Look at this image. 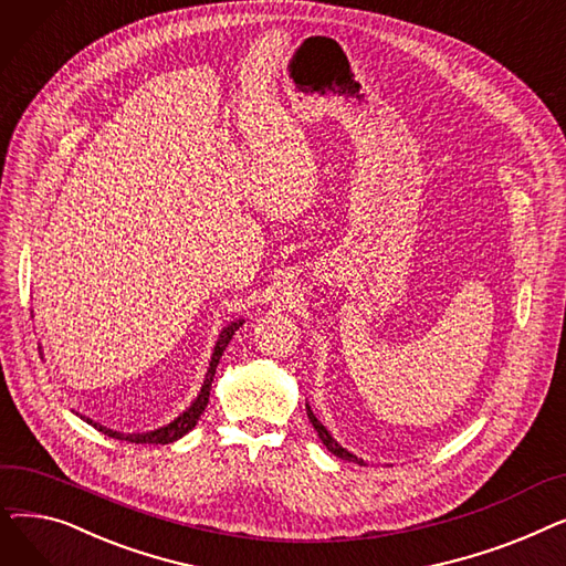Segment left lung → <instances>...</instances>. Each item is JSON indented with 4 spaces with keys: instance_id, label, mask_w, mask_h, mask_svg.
<instances>
[{
    "instance_id": "8db88e82",
    "label": "left lung",
    "mask_w": 566,
    "mask_h": 566,
    "mask_svg": "<svg viewBox=\"0 0 566 566\" xmlns=\"http://www.w3.org/2000/svg\"><path fill=\"white\" fill-rule=\"evenodd\" d=\"M307 418H310V422H312V427L316 429V433H318V438L323 440V444H325V448H328V452H333L337 459H344V461H355V463H360V465H365V461L363 459H358V457H355V454H350L348 450H344L342 448V444L331 436V431L328 429H325L318 420H316V415L312 412V408L307 406Z\"/></svg>"
}]
</instances>
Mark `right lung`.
Here are the masks:
<instances>
[{
  "mask_svg": "<svg viewBox=\"0 0 566 566\" xmlns=\"http://www.w3.org/2000/svg\"><path fill=\"white\" fill-rule=\"evenodd\" d=\"M241 325H243V318L231 321L229 325H224L220 337H218V342H216V348H213V355H211V365H208V371H206V378H203V385H201V390H199L197 399L190 403V408H186V410H184L181 415H178V418H176L174 422H169L167 427H160V429H156V431H146V433H118V431H112V429H107V427L94 422L92 418H84V415H80V418H82L86 424H92L94 429L103 431V433L109 436V438L128 440V442H137V444H146V442H148V444H167V442H174V440H178V438H184L188 431L195 429L197 420L201 418V412L206 410V406H208V395H211V382H213L218 363H220V358H222V353H224L227 344L231 342L233 333H235L238 328H241Z\"/></svg>",
  "mask_w": 566,
  "mask_h": 566,
  "instance_id": "1",
  "label": "right lung"
}]
</instances>
